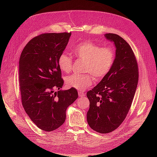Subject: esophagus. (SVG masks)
Returning a JSON list of instances; mask_svg holds the SVG:
<instances>
[{"label":"esophagus","instance_id":"esophagus-1","mask_svg":"<svg viewBox=\"0 0 157 157\" xmlns=\"http://www.w3.org/2000/svg\"><path fill=\"white\" fill-rule=\"evenodd\" d=\"M78 96H79L80 97L83 98V97H84L85 96H86V95H85V94H84V92L80 91V92H78Z\"/></svg>","mask_w":157,"mask_h":157}]
</instances>
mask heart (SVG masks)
<instances>
[{"mask_svg": "<svg viewBox=\"0 0 157 157\" xmlns=\"http://www.w3.org/2000/svg\"><path fill=\"white\" fill-rule=\"evenodd\" d=\"M73 52L78 59L84 61L85 74H73L65 78V83L70 88L84 90L90 87L96 80L103 78L110 71L115 58V52L111 46L101 47L94 42H83L74 47ZM61 71L69 73L72 70L73 58L69 54L63 52L58 59Z\"/></svg>", "mask_w": 157, "mask_h": 157, "instance_id": "1", "label": "heart"}]
</instances>
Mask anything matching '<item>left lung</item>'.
Segmentation results:
<instances>
[{"mask_svg":"<svg viewBox=\"0 0 157 157\" xmlns=\"http://www.w3.org/2000/svg\"><path fill=\"white\" fill-rule=\"evenodd\" d=\"M105 36L115 45V59L109 73L86 94L88 124L101 134L114 131L124 121L139 79L138 65L130 46L118 35L107 33Z\"/></svg>","mask_w":157,"mask_h":157,"instance_id":"left-lung-1","label":"left lung"}]
</instances>
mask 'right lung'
I'll use <instances>...</instances> for the list:
<instances>
[{"label": "right lung", "instance_id": "obj_1", "mask_svg": "<svg viewBox=\"0 0 157 157\" xmlns=\"http://www.w3.org/2000/svg\"><path fill=\"white\" fill-rule=\"evenodd\" d=\"M71 33H43L29 41L19 61L21 102L40 129L53 131L62 125L66 110L78 98L77 90H60L64 81L58 59ZM56 89H58V92Z\"/></svg>", "mask_w": 157, "mask_h": 157}]
</instances>
